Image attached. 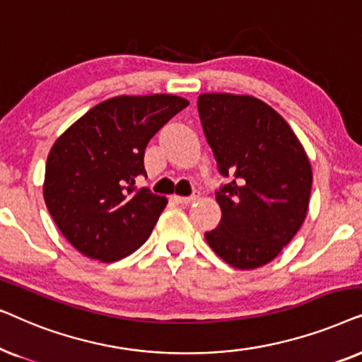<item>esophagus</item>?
<instances>
[{"label":"esophagus","instance_id":"obj_1","mask_svg":"<svg viewBox=\"0 0 362 362\" xmlns=\"http://www.w3.org/2000/svg\"><path fill=\"white\" fill-rule=\"evenodd\" d=\"M200 197V194L199 192H194V194H192L190 197H180V195H173V200L177 202V204H182V205H189V204H192V202H195L197 199H199Z\"/></svg>","mask_w":362,"mask_h":362}]
</instances>
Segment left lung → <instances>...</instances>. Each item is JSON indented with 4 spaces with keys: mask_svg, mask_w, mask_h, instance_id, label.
I'll list each match as a JSON object with an SVG mask.
<instances>
[{
    "mask_svg": "<svg viewBox=\"0 0 362 362\" xmlns=\"http://www.w3.org/2000/svg\"><path fill=\"white\" fill-rule=\"evenodd\" d=\"M197 105L218 170L231 178L216 192L221 220L205 240L230 267L259 268L306 218L310 158L286 120L253 95L200 94Z\"/></svg>",
    "mask_w": 362,
    "mask_h": 362,
    "instance_id": "8db88e82",
    "label": "left lung"
}]
</instances>
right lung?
<instances>
[{"label": "right lung", "instance_id": "add662e5", "mask_svg": "<svg viewBox=\"0 0 362 362\" xmlns=\"http://www.w3.org/2000/svg\"><path fill=\"white\" fill-rule=\"evenodd\" d=\"M189 100L172 94L117 95L94 105L52 144L42 195L67 242L112 263L151 237L165 197L136 187L151 139Z\"/></svg>", "mask_w": 362, "mask_h": 362}]
</instances>
